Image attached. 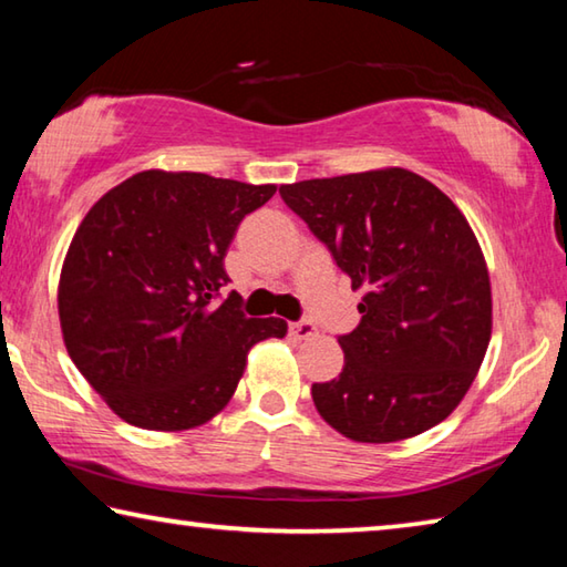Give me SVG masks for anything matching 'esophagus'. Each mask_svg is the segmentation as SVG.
<instances>
[{
	"instance_id": "esophagus-1",
	"label": "esophagus",
	"mask_w": 567,
	"mask_h": 567,
	"mask_svg": "<svg viewBox=\"0 0 567 567\" xmlns=\"http://www.w3.org/2000/svg\"><path fill=\"white\" fill-rule=\"evenodd\" d=\"M290 334L297 340H310V338H315V334H318V328H315V324L307 322V320L305 322H292Z\"/></svg>"
}]
</instances>
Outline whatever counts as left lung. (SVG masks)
Returning <instances> with one entry per match:
<instances>
[{"label":"left lung","mask_w":567,"mask_h":567,"mask_svg":"<svg viewBox=\"0 0 567 567\" xmlns=\"http://www.w3.org/2000/svg\"><path fill=\"white\" fill-rule=\"evenodd\" d=\"M362 292L338 340L340 378L315 382L320 417L354 443H400L435 427L477 378L493 334L483 249L460 207L402 167L282 185Z\"/></svg>","instance_id":"obj_1"}]
</instances>
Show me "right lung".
<instances>
[{
    "label": "right lung",
    "mask_w": 567,
    "mask_h": 567,
    "mask_svg": "<svg viewBox=\"0 0 567 567\" xmlns=\"http://www.w3.org/2000/svg\"><path fill=\"white\" fill-rule=\"evenodd\" d=\"M205 172L145 169L97 199L66 249L56 310L64 348L114 415L142 430L205 425L233 400L280 318H245L225 255L237 225L275 195Z\"/></svg>",
    "instance_id": "right-lung-1"
}]
</instances>
